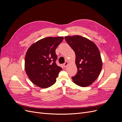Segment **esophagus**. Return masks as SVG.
Wrapping results in <instances>:
<instances>
[{
  "label": "esophagus",
  "mask_w": 122,
  "mask_h": 122,
  "mask_svg": "<svg viewBox=\"0 0 122 122\" xmlns=\"http://www.w3.org/2000/svg\"><path fill=\"white\" fill-rule=\"evenodd\" d=\"M68 62H67V61H66L65 63L64 64V67H65V68H66V67H67V66H68Z\"/></svg>",
  "instance_id": "obj_1"
}]
</instances>
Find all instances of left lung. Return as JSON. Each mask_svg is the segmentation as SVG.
<instances>
[{
	"label": "left lung",
	"instance_id": "obj_1",
	"mask_svg": "<svg viewBox=\"0 0 122 122\" xmlns=\"http://www.w3.org/2000/svg\"><path fill=\"white\" fill-rule=\"evenodd\" d=\"M65 38L76 55L78 72L72 77L73 81L81 87L90 86L97 79L102 68L98 48L93 41L81 36H66Z\"/></svg>",
	"mask_w": 122,
	"mask_h": 122
}]
</instances>
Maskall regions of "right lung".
<instances>
[{"label":"right lung","mask_w":122,"mask_h":122,"mask_svg":"<svg viewBox=\"0 0 122 122\" xmlns=\"http://www.w3.org/2000/svg\"><path fill=\"white\" fill-rule=\"evenodd\" d=\"M63 40L62 36L46 37L32 44L28 49L25 57V70L36 86L46 88L56 82L62 68L55 62V49Z\"/></svg>","instance_id":"right-lung-1"}]
</instances>
